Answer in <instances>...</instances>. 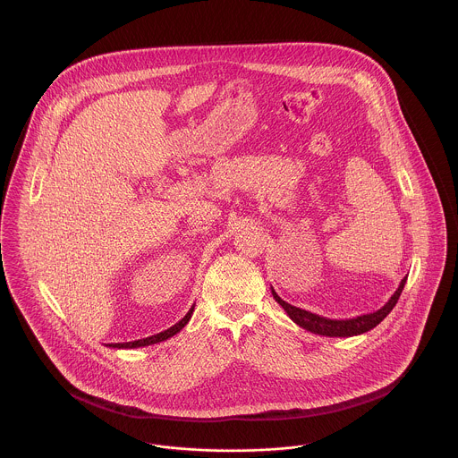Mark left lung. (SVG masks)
<instances>
[{
    "instance_id": "8db88e82",
    "label": "left lung",
    "mask_w": 458,
    "mask_h": 458,
    "mask_svg": "<svg viewBox=\"0 0 458 458\" xmlns=\"http://www.w3.org/2000/svg\"><path fill=\"white\" fill-rule=\"evenodd\" d=\"M405 284H407V276L400 282L396 292L393 293L390 301L383 305L381 309L369 312V314H362V316L352 318V319H329V318H323L319 314L304 310L301 307L290 305L288 302H284V299L275 292L273 286H271V293H273V299L284 307V312L288 314V318L295 325L304 327V329L314 333V335L335 336V338H349V336H355V335H362V333L369 331L372 327H377L392 312L393 307L396 305L398 299H400V293H402Z\"/></svg>"
}]
</instances>
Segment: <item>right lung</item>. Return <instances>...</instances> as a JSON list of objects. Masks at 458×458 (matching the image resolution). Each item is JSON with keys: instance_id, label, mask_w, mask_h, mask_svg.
Wrapping results in <instances>:
<instances>
[{"instance_id": "1", "label": "right lung", "mask_w": 458, "mask_h": 458, "mask_svg": "<svg viewBox=\"0 0 458 458\" xmlns=\"http://www.w3.org/2000/svg\"><path fill=\"white\" fill-rule=\"evenodd\" d=\"M194 307H196V304L189 309V312H187L176 325L168 327V329H165V331H161V333H156L153 336H148V338H142V340L127 342V344H109L108 347H111V349H139V347H148V345H154V344L165 342V340L174 336L182 327H185V325L191 321V318H192V314H194Z\"/></svg>"}]
</instances>
